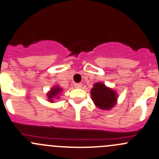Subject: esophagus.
Segmentation results:
<instances>
[{"mask_svg":"<svg viewBox=\"0 0 159 159\" xmlns=\"http://www.w3.org/2000/svg\"><path fill=\"white\" fill-rule=\"evenodd\" d=\"M75 87L77 88H80L82 87V84L81 83H75Z\"/></svg>","mask_w":159,"mask_h":159,"instance_id":"esophagus-1","label":"esophagus"}]
</instances>
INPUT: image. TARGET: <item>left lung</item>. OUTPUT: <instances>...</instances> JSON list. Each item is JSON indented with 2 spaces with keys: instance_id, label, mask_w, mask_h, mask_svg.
<instances>
[{
  "instance_id": "obj_1",
  "label": "left lung",
  "mask_w": 159,
  "mask_h": 159,
  "mask_svg": "<svg viewBox=\"0 0 159 159\" xmlns=\"http://www.w3.org/2000/svg\"><path fill=\"white\" fill-rule=\"evenodd\" d=\"M91 94L93 103L101 109L110 110L116 104V93L102 83L94 84Z\"/></svg>"
}]
</instances>
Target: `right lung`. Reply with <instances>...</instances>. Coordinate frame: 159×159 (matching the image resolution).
<instances>
[{
	"label": "right lung",
	"instance_id": "1",
	"mask_svg": "<svg viewBox=\"0 0 159 159\" xmlns=\"http://www.w3.org/2000/svg\"><path fill=\"white\" fill-rule=\"evenodd\" d=\"M61 89L58 88V87H56V88H52V89L49 92V93L47 94L49 101L52 102L54 98H56L57 95H58V93L61 92Z\"/></svg>",
	"mask_w": 159,
	"mask_h": 159
}]
</instances>
